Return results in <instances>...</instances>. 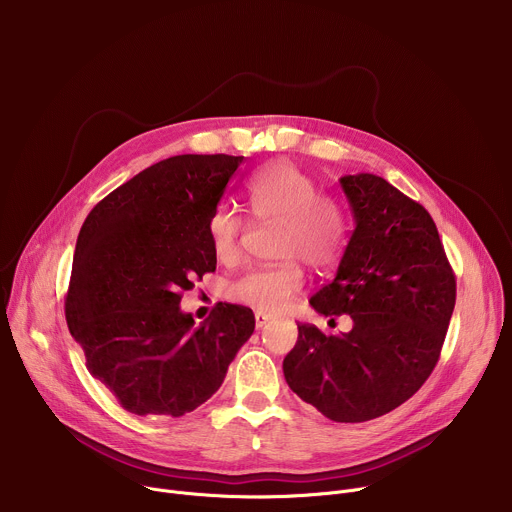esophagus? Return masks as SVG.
Here are the masks:
<instances>
[{"label":"esophagus","mask_w":512,"mask_h":512,"mask_svg":"<svg viewBox=\"0 0 512 512\" xmlns=\"http://www.w3.org/2000/svg\"><path fill=\"white\" fill-rule=\"evenodd\" d=\"M269 322H271L269 316H265V314H255V326H257V330H263Z\"/></svg>","instance_id":"1"}]
</instances>
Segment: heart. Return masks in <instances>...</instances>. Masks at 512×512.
<instances>
[{
    "label": "heart",
    "instance_id": "obj_1",
    "mask_svg": "<svg viewBox=\"0 0 512 512\" xmlns=\"http://www.w3.org/2000/svg\"><path fill=\"white\" fill-rule=\"evenodd\" d=\"M247 200L257 218L281 221L277 255L287 259L243 273L231 283L229 298L257 314L277 316L302 291L304 275L296 259L314 269L338 261L346 243V214L336 198L320 194L318 182L291 162L261 168L247 182ZM243 227L233 208H218L210 216L208 239L218 261L229 263L239 255Z\"/></svg>",
    "mask_w": 512,
    "mask_h": 512
}]
</instances>
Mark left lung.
<instances>
[{
  "label": "left lung",
  "instance_id": "left-lung-1",
  "mask_svg": "<svg viewBox=\"0 0 512 512\" xmlns=\"http://www.w3.org/2000/svg\"><path fill=\"white\" fill-rule=\"evenodd\" d=\"M354 231L336 277L310 306L352 330L298 324L283 375L300 399L340 423L381 417L431 375L456 306V277L429 212L385 178H340Z\"/></svg>",
  "mask_w": 512,
  "mask_h": 512
}]
</instances>
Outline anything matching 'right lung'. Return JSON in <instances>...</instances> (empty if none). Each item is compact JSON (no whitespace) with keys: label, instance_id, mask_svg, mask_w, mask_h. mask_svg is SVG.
Returning a JSON list of instances; mask_svg holds the SVG:
<instances>
[{"label":"right lung","instance_id":"right-lung-1","mask_svg":"<svg viewBox=\"0 0 512 512\" xmlns=\"http://www.w3.org/2000/svg\"><path fill=\"white\" fill-rule=\"evenodd\" d=\"M243 156H174L145 168L85 218L64 302L89 373L135 415L180 417L223 385L255 330L245 306L216 304L194 326L182 291L216 269L208 221Z\"/></svg>","mask_w":512,"mask_h":512}]
</instances>
